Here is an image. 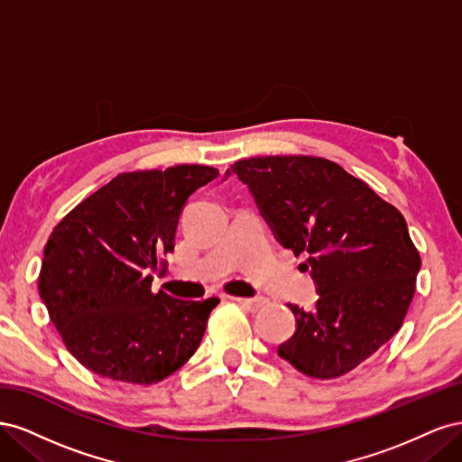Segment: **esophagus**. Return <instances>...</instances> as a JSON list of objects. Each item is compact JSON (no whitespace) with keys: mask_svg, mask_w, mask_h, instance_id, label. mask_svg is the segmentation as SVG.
I'll return each instance as SVG.
<instances>
[{"mask_svg":"<svg viewBox=\"0 0 462 462\" xmlns=\"http://www.w3.org/2000/svg\"><path fill=\"white\" fill-rule=\"evenodd\" d=\"M236 304H241V306H245V309H248V310H258V309H262L263 306V299H245V297H231Z\"/></svg>","mask_w":462,"mask_h":462,"instance_id":"34e87169","label":"esophagus"}]
</instances>
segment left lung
<instances>
[{"mask_svg": "<svg viewBox=\"0 0 462 462\" xmlns=\"http://www.w3.org/2000/svg\"><path fill=\"white\" fill-rule=\"evenodd\" d=\"M229 171L277 241L309 256L300 265L318 285L312 312L289 304L297 331L279 356L318 380L355 370L401 329L414 297L420 254L402 214L326 158L260 156Z\"/></svg>", "mask_w": 462, "mask_h": 462, "instance_id": "8db88e82", "label": "left lung"}]
</instances>
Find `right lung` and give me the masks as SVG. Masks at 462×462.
I'll list each match as a JSON object with an SVG mask.
<instances>
[{"instance_id":"1","label":"right lung","mask_w":462,"mask_h":462,"mask_svg":"<svg viewBox=\"0 0 462 462\" xmlns=\"http://www.w3.org/2000/svg\"><path fill=\"white\" fill-rule=\"evenodd\" d=\"M217 175L209 165L119 173L53 227L38 291L82 366L109 380L150 385L197 353L219 299L153 292L150 272L173 253L187 199Z\"/></svg>"}]
</instances>
